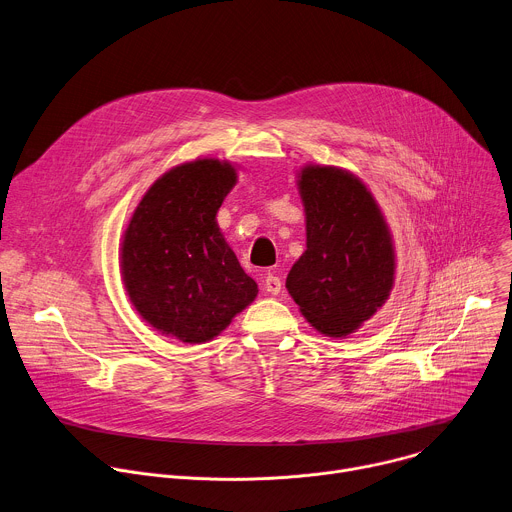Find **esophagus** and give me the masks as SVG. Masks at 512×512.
<instances>
[{"instance_id": "34e87169", "label": "esophagus", "mask_w": 512, "mask_h": 512, "mask_svg": "<svg viewBox=\"0 0 512 512\" xmlns=\"http://www.w3.org/2000/svg\"><path fill=\"white\" fill-rule=\"evenodd\" d=\"M280 288H282V282H280V278H278V276L268 274V276L264 278V290H266L268 294H278V292H280Z\"/></svg>"}]
</instances>
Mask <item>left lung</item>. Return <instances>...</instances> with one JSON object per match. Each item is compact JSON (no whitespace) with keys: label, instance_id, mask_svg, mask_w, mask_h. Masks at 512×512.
<instances>
[{"label":"left lung","instance_id":"1","mask_svg":"<svg viewBox=\"0 0 512 512\" xmlns=\"http://www.w3.org/2000/svg\"><path fill=\"white\" fill-rule=\"evenodd\" d=\"M306 250L286 276L302 317L327 337L369 321L395 284V246L369 187L351 171L309 163L296 173Z\"/></svg>","mask_w":512,"mask_h":512}]
</instances>
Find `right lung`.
Wrapping results in <instances>:
<instances>
[{"mask_svg": "<svg viewBox=\"0 0 512 512\" xmlns=\"http://www.w3.org/2000/svg\"><path fill=\"white\" fill-rule=\"evenodd\" d=\"M238 167L199 157L141 197L121 242V276L141 319L189 345L218 337L258 294L218 226Z\"/></svg>", "mask_w": 512, "mask_h": 512, "instance_id": "1", "label": "right lung"}]
</instances>
